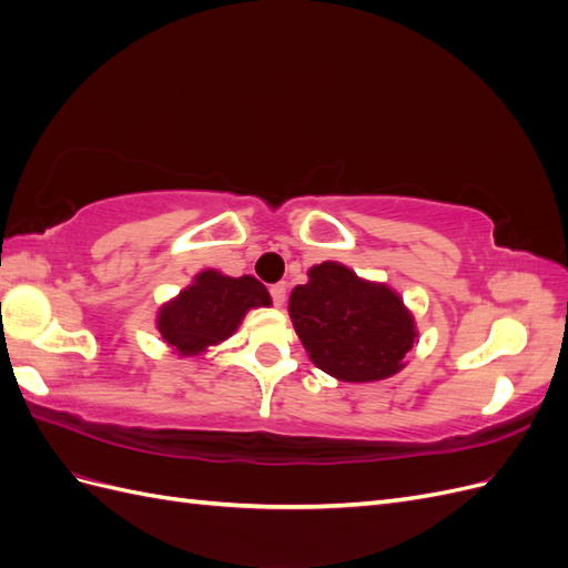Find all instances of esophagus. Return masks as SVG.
<instances>
[{"label":"esophagus","instance_id":"34e87169","mask_svg":"<svg viewBox=\"0 0 568 568\" xmlns=\"http://www.w3.org/2000/svg\"><path fill=\"white\" fill-rule=\"evenodd\" d=\"M270 296H272V303L274 305H284V301H286V284L284 282H280V284H272L270 286Z\"/></svg>","mask_w":568,"mask_h":568}]
</instances>
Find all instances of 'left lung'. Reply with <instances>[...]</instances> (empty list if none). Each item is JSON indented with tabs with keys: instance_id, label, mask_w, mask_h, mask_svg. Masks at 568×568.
I'll use <instances>...</instances> for the list:
<instances>
[{
	"instance_id": "8db88e82",
	"label": "left lung",
	"mask_w": 568,
	"mask_h": 568,
	"mask_svg": "<svg viewBox=\"0 0 568 568\" xmlns=\"http://www.w3.org/2000/svg\"><path fill=\"white\" fill-rule=\"evenodd\" d=\"M288 315L313 363L341 382H382L405 367L417 343L415 317L386 284L326 261L291 291Z\"/></svg>"
}]
</instances>
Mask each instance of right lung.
<instances>
[{"label": "right lung", "instance_id": "right-lung-1", "mask_svg": "<svg viewBox=\"0 0 568 568\" xmlns=\"http://www.w3.org/2000/svg\"><path fill=\"white\" fill-rule=\"evenodd\" d=\"M270 303L267 288L251 274L227 277L217 270H203L194 284L161 307L156 326L178 355L196 357L230 338L251 307Z\"/></svg>", "mask_w": 568, "mask_h": 568}]
</instances>
